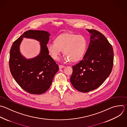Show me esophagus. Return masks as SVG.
I'll use <instances>...</instances> for the list:
<instances>
[{"label":"esophagus","mask_w":127,"mask_h":127,"mask_svg":"<svg viewBox=\"0 0 127 127\" xmlns=\"http://www.w3.org/2000/svg\"><path fill=\"white\" fill-rule=\"evenodd\" d=\"M59 68L60 69H62V68H65V66H63V65H59Z\"/></svg>","instance_id":"esophagus-1"}]
</instances>
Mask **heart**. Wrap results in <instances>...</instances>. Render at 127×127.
I'll return each mask as SVG.
<instances>
[{"label":"heart","instance_id":"obj_1","mask_svg":"<svg viewBox=\"0 0 127 127\" xmlns=\"http://www.w3.org/2000/svg\"><path fill=\"white\" fill-rule=\"evenodd\" d=\"M86 48L87 41L85 37L70 33L62 34L56 41H49L47 44V49L53 59H57L63 50L65 54L62 59L64 62L80 60L84 55Z\"/></svg>","mask_w":127,"mask_h":127}]
</instances>
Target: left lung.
<instances>
[{
	"instance_id": "left-lung-1",
	"label": "left lung",
	"mask_w": 127,
	"mask_h": 127,
	"mask_svg": "<svg viewBox=\"0 0 127 127\" xmlns=\"http://www.w3.org/2000/svg\"><path fill=\"white\" fill-rule=\"evenodd\" d=\"M87 30L91 36L88 48L83 59L72 67L70 78L72 86L83 93L102 85L111 74L114 61L113 47L104 35L96 30Z\"/></svg>"
}]
</instances>
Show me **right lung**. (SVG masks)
I'll return each instance as SVG.
<instances>
[{
	"mask_svg": "<svg viewBox=\"0 0 127 127\" xmlns=\"http://www.w3.org/2000/svg\"><path fill=\"white\" fill-rule=\"evenodd\" d=\"M50 36L46 31L29 30L15 40L11 46L9 62L10 72L18 85L30 94L45 93L59 70L58 65L49 55L47 49ZM23 37L35 39L40 42V52L35 58L26 59L21 54L20 45Z\"/></svg>",
	"mask_w": 127,
	"mask_h": 127,
	"instance_id": "1",
	"label": "right lung"
}]
</instances>
